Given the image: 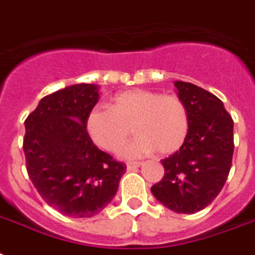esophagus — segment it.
<instances>
[{"mask_svg":"<svg viewBox=\"0 0 255 255\" xmlns=\"http://www.w3.org/2000/svg\"><path fill=\"white\" fill-rule=\"evenodd\" d=\"M141 166V162H128L127 163V169L128 170H134L137 167Z\"/></svg>","mask_w":255,"mask_h":255,"instance_id":"esophagus-1","label":"esophagus"}]
</instances>
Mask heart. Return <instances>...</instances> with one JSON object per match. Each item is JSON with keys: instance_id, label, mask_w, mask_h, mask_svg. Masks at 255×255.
I'll list each match as a JSON object with an SVG mask.
<instances>
[{"instance_id": "1", "label": "heart", "mask_w": 255, "mask_h": 255, "mask_svg": "<svg viewBox=\"0 0 255 255\" xmlns=\"http://www.w3.org/2000/svg\"><path fill=\"white\" fill-rule=\"evenodd\" d=\"M89 137L99 148L117 153L131 137H138L122 150L126 158L157 152L167 156L183 145L190 118L186 103L175 94L133 89L114 97L107 107H94L85 121Z\"/></svg>"}]
</instances>
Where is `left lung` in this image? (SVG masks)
Listing matches in <instances>:
<instances>
[{
	"mask_svg": "<svg viewBox=\"0 0 255 255\" xmlns=\"http://www.w3.org/2000/svg\"><path fill=\"white\" fill-rule=\"evenodd\" d=\"M178 97L188 110L190 127L183 145L161 162L163 178L150 191L177 214H195L219 195L233 157V119L216 95L177 81Z\"/></svg>",
	"mask_w": 255,
	"mask_h": 255,
	"instance_id": "left-lung-1",
	"label": "left lung"
}]
</instances>
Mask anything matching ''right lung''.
I'll return each instance as SVG.
<instances>
[{
  "mask_svg": "<svg viewBox=\"0 0 255 255\" xmlns=\"http://www.w3.org/2000/svg\"><path fill=\"white\" fill-rule=\"evenodd\" d=\"M98 99V85H72L41 98L24 121L28 177L43 200L65 216L98 215L127 169L86 132L85 121Z\"/></svg>",
  "mask_w": 255,
  "mask_h": 255,
  "instance_id": "right-lung-1",
  "label": "right lung"
}]
</instances>
